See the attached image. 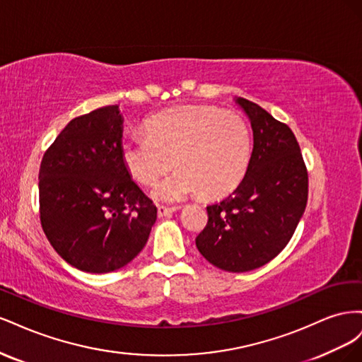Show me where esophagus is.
<instances>
[{
    "mask_svg": "<svg viewBox=\"0 0 362 362\" xmlns=\"http://www.w3.org/2000/svg\"><path fill=\"white\" fill-rule=\"evenodd\" d=\"M180 208L181 206H163V205H160L157 208V214H158V217H166V216H170L175 211H178Z\"/></svg>",
    "mask_w": 362,
    "mask_h": 362,
    "instance_id": "1",
    "label": "esophagus"
}]
</instances>
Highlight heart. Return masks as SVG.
<instances>
[{
  "instance_id": "b5f03b06",
  "label": "heart",
  "mask_w": 362,
  "mask_h": 362,
  "mask_svg": "<svg viewBox=\"0 0 362 362\" xmlns=\"http://www.w3.org/2000/svg\"><path fill=\"white\" fill-rule=\"evenodd\" d=\"M146 134L127 136L120 157L137 182L154 185L175 166L180 170L156 190L161 201H181L199 192L217 198L243 178L250 158L246 124L210 105H181L154 115Z\"/></svg>"
}]
</instances>
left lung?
<instances>
[{"mask_svg": "<svg viewBox=\"0 0 362 362\" xmlns=\"http://www.w3.org/2000/svg\"><path fill=\"white\" fill-rule=\"evenodd\" d=\"M235 103L250 120L254 149L238 187L206 206L196 247L213 266L242 273L267 264L290 242L308 201V172L286 124L245 98Z\"/></svg>", "mask_w": 362, "mask_h": 362, "instance_id": "left-lung-1", "label": "left lung"}]
</instances>
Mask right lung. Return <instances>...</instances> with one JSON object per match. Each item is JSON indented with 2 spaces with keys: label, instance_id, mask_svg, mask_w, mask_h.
Masks as SVG:
<instances>
[{
  "label": "right lung",
  "instance_id": "add662e5",
  "mask_svg": "<svg viewBox=\"0 0 362 362\" xmlns=\"http://www.w3.org/2000/svg\"><path fill=\"white\" fill-rule=\"evenodd\" d=\"M122 133L119 105L96 108L72 119L40 163L43 233L68 264L87 273L127 266L157 218L120 157Z\"/></svg>",
  "mask_w": 362,
  "mask_h": 362
}]
</instances>
